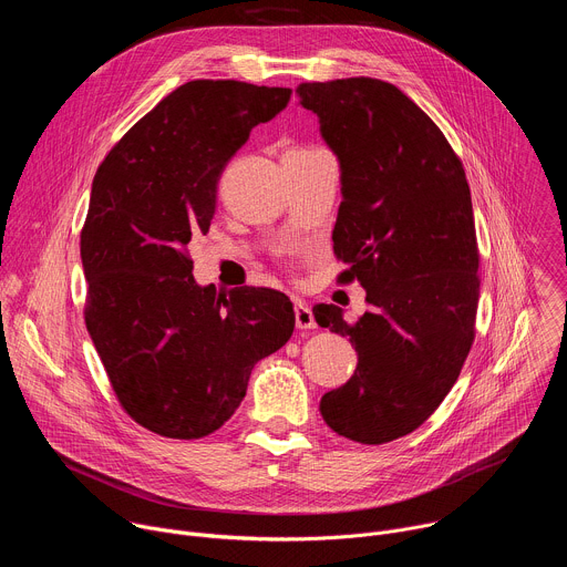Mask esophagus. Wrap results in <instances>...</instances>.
<instances>
[{
  "instance_id": "1",
  "label": "esophagus",
  "mask_w": 567,
  "mask_h": 567,
  "mask_svg": "<svg viewBox=\"0 0 567 567\" xmlns=\"http://www.w3.org/2000/svg\"><path fill=\"white\" fill-rule=\"evenodd\" d=\"M293 313H296V328L298 330H313L316 328L313 313H311V309L305 302H296Z\"/></svg>"
}]
</instances>
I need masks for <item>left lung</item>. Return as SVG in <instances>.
<instances>
[{
    "mask_svg": "<svg viewBox=\"0 0 567 567\" xmlns=\"http://www.w3.org/2000/svg\"><path fill=\"white\" fill-rule=\"evenodd\" d=\"M300 105L341 166L334 254L370 309L348 322L316 305L320 328L350 337L352 379L322 394L339 435L383 444L422 426L453 388L475 334L477 241L462 161L440 127L390 83H302Z\"/></svg>",
    "mask_w": 567,
    "mask_h": 567,
    "instance_id": "1",
    "label": "left lung"
}]
</instances>
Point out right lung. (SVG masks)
Wrapping results in <instances>:
<instances>
[{"mask_svg":"<svg viewBox=\"0 0 567 567\" xmlns=\"http://www.w3.org/2000/svg\"><path fill=\"white\" fill-rule=\"evenodd\" d=\"M287 87L193 80L147 112L105 156L80 233L85 322L127 415L175 440L217 431L247 394L254 365L296 326L267 287L197 285L188 241L208 233L217 184Z\"/></svg>","mask_w":567,"mask_h":567,"instance_id":"1","label":"right lung"}]
</instances>
